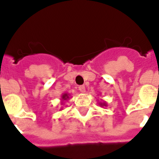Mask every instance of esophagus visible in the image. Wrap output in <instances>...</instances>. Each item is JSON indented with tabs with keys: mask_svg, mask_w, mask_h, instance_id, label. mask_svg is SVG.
<instances>
[{
	"mask_svg": "<svg viewBox=\"0 0 159 159\" xmlns=\"http://www.w3.org/2000/svg\"><path fill=\"white\" fill-rule=\"evenodd\" d=\"M78 89H79L80 92H82V93L86 92V87H85V86H80V87H78Z\"/></svg>",
	"mask_w": 159,
	"mask_h": 159,
	"instance_id": "esophagus-1",
	"label": "esophagus"
}]
</instances>
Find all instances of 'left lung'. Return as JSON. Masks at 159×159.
Returning <instances> with one entry per match:
<instances>
[{
    "mask_svg": "<svg viewBox=\"0 0 159 159\" xmlns=\"http://www.w3.org/2000/svg\"><path fill=\"white\" fill-rule=\"evenodd\" d=\"M98 105H99L100 106H107V103H106V102H100L99 103H98Z\"/></svg>",
    "mask_w": 159,
    "mask_h": 159,
    "instance_id": "obj_1",
    "label": "left lung"
}]
</instances>
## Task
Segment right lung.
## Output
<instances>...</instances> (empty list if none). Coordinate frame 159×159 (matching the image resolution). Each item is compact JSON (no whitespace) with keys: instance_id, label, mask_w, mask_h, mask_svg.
<instances>
[{"instance_id":"add662e5","label":"right lung","mask_w":159,"mask_h":159,"mask_svg":"<svg viewBox=\"0 0 159 159\" xmlns=\"http://www.w3.org/2000/svg\"><path fill=\"white\" fill-rule=\"evenodd\" d=\"M70 97H71V95L68 94V93H63V94H62V97H61L62 102H61V104H63L64 101H68L71 98ZM61 110H62V109H61Z\"/></svg>"}]
</instances>
